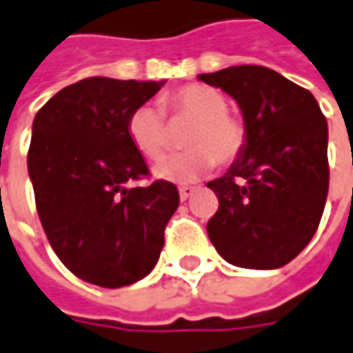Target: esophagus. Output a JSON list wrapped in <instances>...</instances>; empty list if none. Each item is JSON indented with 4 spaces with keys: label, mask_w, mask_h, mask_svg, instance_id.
<instances>
[{
    "label": "esophagus",
    "mask_w": 353,
    "mask_h": 353,
    "mask_svg": "<svg viewBox=\"0 0 353 353\" xmlns=\"http://www.w3.org/2000/svg\"><path fill=\"white\" fill-rule=\"evenodd\" d=\"M195 192V188L193 185H181L179 188V197H181V201H185V199H190Z\"/></svg>",
    "instance_id": "1"
}]
</instances>
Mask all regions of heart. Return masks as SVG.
Wrapping results in <instances>:
<instances>
[{"instance_id": "1", "label": "heart", "mask_w": 353, "mask_h": 353, "mask_svg": "<svg viewBox=\"0 0 353 353\" xmlns=\"http://www.w3.org/2000/svg\"><path fill=\"white\" fill-rule=\"evenodd\" d=\"M163 108L176 120H192L185 134L183 154H176L154 168V174L174 183H190L209 172L215 160L221 165H231L243 156L249 130L243 118L229 112V100L221 90L207 85H185L172 90L161 99ZM128 138L134 148L148 158L158 160L170 144L165 116L160 108L142 104L132 110L126 122Z\"/></svg>"}]
</instances>
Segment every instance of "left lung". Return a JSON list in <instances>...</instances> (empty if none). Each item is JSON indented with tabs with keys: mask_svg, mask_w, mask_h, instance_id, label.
Listing matches in <instances>:
<instances>
[{
	"mask_svg": "<svg viewBox=\"0 0 353 353\" xmlns=\"http://www.w3.org/2000/svg\"><path fill=\"white\" fill-rule=\"evenodd\" d=\"M237 100L249 142L207 183L219 199L207 235L243 268H279L310 243L328 197V124L310 90L276 70L239 65L199 74Z\"/></svg>",
	"mask_w": 353,
	"mask_h": 353,
	"instance_id": "1",
	"label": "left lung"
}]
</instances>
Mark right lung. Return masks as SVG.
Returning a JSON list of instances; mask_svg holds the SVG:
<instances>
[{
    "label": "right lung",
    "instance_id": "obj_1",
    "mask_svg": "<svg viewBox=\"0 0 353 353\" xmlns=\"http://www.w3.org/2000/svg\"><path fill=\"white\" fill-rule=\"evenodd\" d=\"M161 85L90 77L35 114L27 170L39 219L61 263L86 283L128 286L160 259L179 193L165 179L126 188L150 176L126 122Z\"/></svg>",
    "mask_w": 353,
    "mask_h": 353
}]
</instances>
